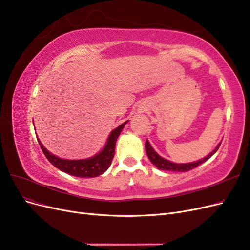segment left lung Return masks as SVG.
<instances>
[{
	"label": "left lung",
	"instance_id": "left-lung-1",
	"mask_svg": "<svg viewBox=\"0 0 250 250\" xmlns=\"http://www.w3.org/2000/svg\"><path fill=\"white\" fill-rule=\"evenodd\" d=\"M221 143L219 144V145L216 147V149L211 152L209 155H208L207 157H204L203 160L201 161H198V162H195V163H190V164H174V163H171L167 160H165V158L161 157L160 155H158L155 151L153 150V148L151 147V145L149 144L148 140H146V143H145V148H146V152H147V155L149 157V160L151 161V163H152L154 166H156L157 169L160 170H165V171H173V172H187V171H190L196 167H198L199 165L203 164L204 162H207L209 157L213 156L216 151L219 149V147H220Z\"/></svg>",
	"mask_w": 250,
	"mask_h": 250
}]
</instances>
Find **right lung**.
Wrapping results in <instances>:
<instances>
[{
  "label": "right lung",
  "instance_id": "add662e5",
  "mask_svg": "<svg viewBox=\"0 0 250 250\" xmlns=\"http://www.w3.org/2000/svg\"><path fill=\"white\" fill-rule=\"evenodd\" d=\"M126 123L127 122L123 123L118 128H116L115 130H112L106 145H105L104 149L99 154L95 155L94 157L87 158V160H79V161L62 160V158H59L50 153L49 151L43 147V145L40 141L39 143L43 154L48 158V161L60 171L65 172L67 174H70V175L76 176V177H97L101 175L102 173H104L109 168L112 158L115 156V148H116L117 139L119 138V135L121 131H122Z\"/></svg>",
  "mask_w": 250,
  "mask_h": 250
}]
</instances>
